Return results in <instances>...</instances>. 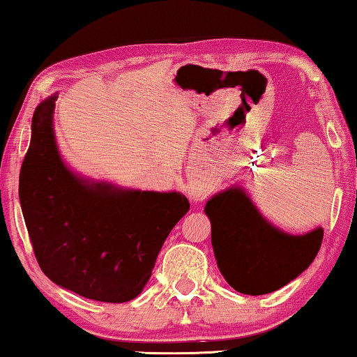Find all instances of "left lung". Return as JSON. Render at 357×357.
Here are the masks:
<instances>
[{"mask_svg": "<svg viewBox=\"0 0 357 357\" xmlns=\"http://www.w3.org/2000/svg\"><path fill=\"white\" fill-rule=\"evenodd\" d=\"M204 212L220 273L243 295H265L285 287L310 267L321 247V227L301 236L280 231L241 188L212 196Z\"/></svg>", "mask_w": 357, "mask_h": 357, "instance_id": "1", "label": "left lung"}]
</instances>
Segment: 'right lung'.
Returning <instances> with one entry per match:
<instances>
[{"label": "right lung", "mask_w": 357, "mask_h": 357, "mask_svg": "<svg viewBox=\"0 0 357 357\" xmlns=\"http://www.w3.org/2000/svg\"><path fill=\"white\" fill-rule=\"evenodd\" d=\"M57 93L36 107L20 202L40 270L85 298L125 303L142 293L171 229L189 211L178 191L126 189L74 173L54 133Z\"/></svg>", "instance_id": "right-lung-1"}]
</instances>
